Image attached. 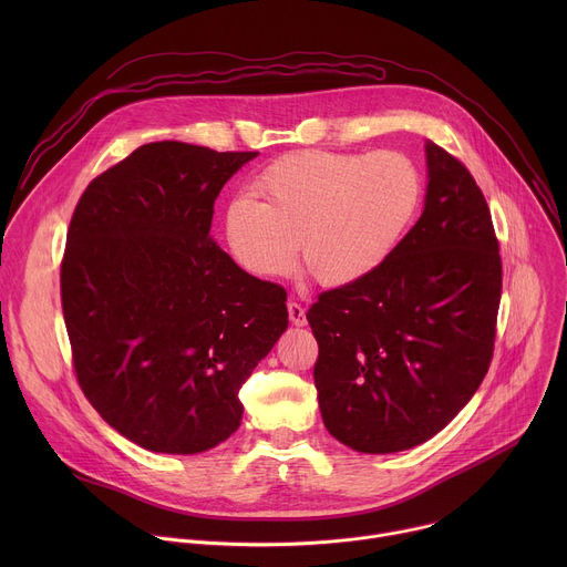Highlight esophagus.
Returning a JSON list of instances; mask_svg holds the SVG:
<instances>
[{
    "mask_svg": "<svg viewBox=\"0 0 567 567\" xmlns=\"http://www.w3.org/2000/svg\"><path fill=\"white\" fill-rule=\"evenodd\" d=\"M287 311H289V320L293 322L296 328L307 326V316H305V309H302V305H300V302L289 300V302H287Z\"/></svg>",
    "mask_w": 567,
    "mask_h": 567,
    "instance_id": "obj_1",
    "label": "esophagus"
}]
</instances>
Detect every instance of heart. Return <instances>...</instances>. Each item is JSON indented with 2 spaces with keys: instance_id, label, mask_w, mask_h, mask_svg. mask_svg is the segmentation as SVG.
Masks as SVG:
<instances>
[{
  "instance_id": "b5f03b06",
  "label": "heart",
  "mask_w": 567,
  "mask_h": 567,
  "mask_svg": "<svg viewBox=\"0 0 567 567\" xmlns=\"http://www.w3.org/2000/svg\"><path fill=\"white\" fill-rule=\"evenodd\" d=\"M251 195L224 213L235 262L258 276L291 274L300 258L328 287H348L379 271L399 249L424 202L415 161L394 150L346 154L300 150L269 164Z\"/></svg>"
}]
</instances>
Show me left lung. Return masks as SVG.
<instances>
[{
	"mask_svg": "<svg viewBox=\"0 0 567 567\" xmlns=\"http://www.w3.org/2000/svg\"><path fill=\"white\" fill-rule=\"evenodd\" d=\"M424 213L361 282L322 291L307 320L326 429L359 453L440 433L489 370L503 291L492 213L462 161L426 141Z\"/></svg>",
	"mask_w": 567,
	"mask_h": 567,
	"instance_id": "left-lung-1",
	"label": "left lung"
}]
</instances>
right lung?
Returning a JSON list of instances; mask_svg holds the SVG:
<instances>
[{
  "mask_svg": "<svg viewBox=\"0 0 567 567\" xmlns=\"http://www.w3.org/2000/svg\"><path fill=\"white\" fill-rule=\"evenodd\" d=\"M258 152L141 145L80 197L60 267L80 388L130 442L193 455L241 422L239 388L287 330V291L210 237L224 184Z\"/></svg>",
  "mask_w": 567,
  "mask_h": 567,
  "instance_id": "add662e5",
  "label": "right lung"
}]
</instances>
